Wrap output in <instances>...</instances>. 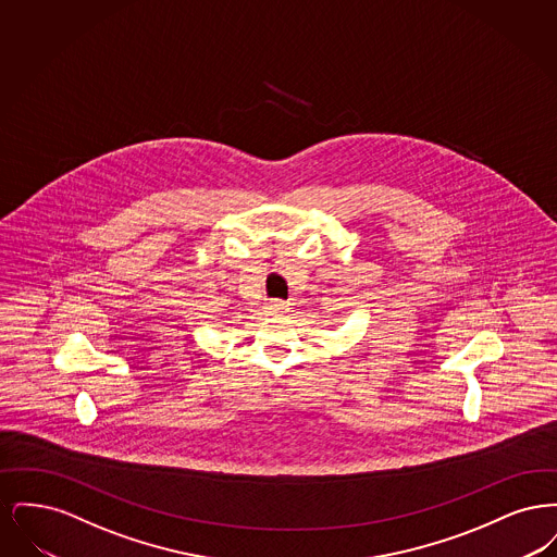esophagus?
Here are the masks:
<instances>
[{"label":"esophagus","mask_w":557,"mask_h":557,"mask_svg":"<svg viewBox=\"0 0 557 557\" xmlns=\"http://www.w3.org/2000/svg\"><path fill=\"white\" fill-rule=\"evenodd\" d=\"M265 309L269 315H284V313L290 311V302H286V300H269Z\"/></svg>","instance_id":"1"}]
</instances>
